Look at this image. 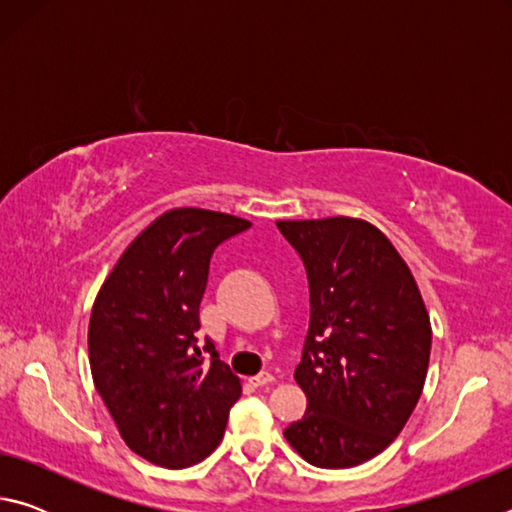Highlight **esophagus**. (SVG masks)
<instances>
[{
  "label": "esophagus",
  "instance_id": "obj_1",
  "mask_svg": "<svg viewBox=\"0 0 512 512\" xmlns=\"http://www.w3.org/2000/svg\"><path fill=\"white\" fill-rule=\"evenodd\" d=\"M271 381H273L271 372H259V375L250 377V384L253 386H266V384H271Z\"/></svg>",
  "mask_w": 512,
  "mask_h": 512
}]
</instances>
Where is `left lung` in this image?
Returning a JSON list of instances; mask_svg holds the SVG:
<instances>
[{"mask_svg":"<svg viewBox=\"0 0 512 512\" xmlns=\"http://www.w3.org/2000/svg\"><path fill=\"white\" fill-rule=\"evenodd\" d=\"M309 277V332L296 368L307 395L284 429L307 463L354 467L400 436L427 379L431 323L418 282L377 225L352 216L277 221Z\"/></svg>","mask_w":512,"mask_h":512,"instance_id":"obj_1","label":"left lung"}]
</instances>
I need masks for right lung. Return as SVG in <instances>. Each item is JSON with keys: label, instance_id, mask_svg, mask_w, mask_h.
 I'll use <instances>...</instances> for the list:
<instances>
[{"label": "right lung", "instance_id": "add662e5", "mask_svg": "<svg viewBox=\"0 0 512 512\" xmlns=\"http://www.w3.org/2000/svg\"><path fill=\"white\" fill-rule=\"evenodd\" d=\"M239 216L176 207L137 235L94 298L90 370L119 436L153 465L183 470L219 447L241 381L198 348L210 257L250 228Z\"/></svg>", "mask_w": 512, "mask_h": 512}]
</instances>
